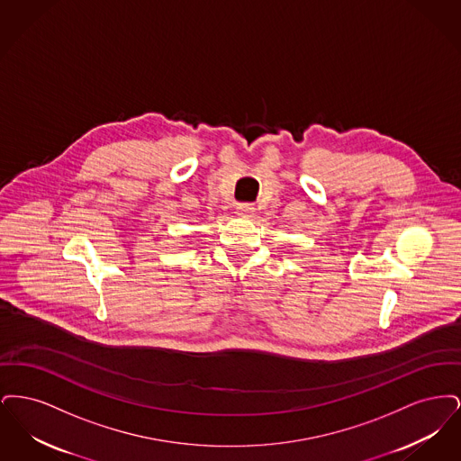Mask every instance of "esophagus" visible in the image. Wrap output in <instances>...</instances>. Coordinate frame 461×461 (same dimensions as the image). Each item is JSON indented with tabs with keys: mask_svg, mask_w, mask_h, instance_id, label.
<instances>
[{
	"mask_svg": "<svg viewBox=\"0 0 461 461\" xmlns=\"http://www.w3.org/2000/svg\"><path fill=\"white\" fill-rule=\"evenodd\" d=\"M254 212V207L250 203H240L237 205V214L239 216H250Z\"/></svg>",
	"mask_w": 461,
	"mask_h": 461,
	"instance_id": "esophagus-1",
	"label": "esophagus"
}]
</instances>
